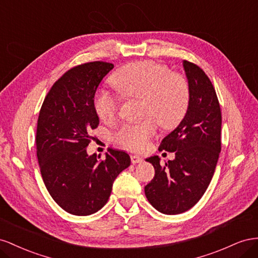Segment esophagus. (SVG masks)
Instances as JSON below:
<instances>
[{"mask_svg":"<svg viewBox=\"0 0 258 258\" xmlns=\"http://www.w3.org/2000/svg\"><path fill=\"white\" fill-rule=\"evenodd\" d=\"M131 161H132V163H133V164L141 163V162L143 161V158L139 157V156H131Z\"/></svg>","mask_w":258,"mask_h":258,"instance_id":"1","label":"esophagus"}]
</instances>
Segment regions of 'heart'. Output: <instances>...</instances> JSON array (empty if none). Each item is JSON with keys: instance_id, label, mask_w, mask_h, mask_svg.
I'll return each instance as SVG.
<instances>
[{"instance_id": "1", "label": "heart", "mask_w": 258, "mask_h": 258, "mask_svg": "<svg viewBox=\"0 0 258 258\" xmlns=\"http://www.w3.org/2000/svg\"><path fill=\"white\" fill-rule=\"evenodd\" d=\"M111 81L123 97L143 98L144 114L154 117L162 127H176L187 113L188 81L178 73H171L164 64L150 60L132 62L114 72ZM120 105V96L107 90H99L95 95L94 107L101 120H113ZM154 119L147 117L122 125L115 133L116 142L130 150H144L157 134L158 124Z\"/></svg>"}]
</instances>
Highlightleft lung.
Returning <instances> with one entry per match:
<instances>
[{"instance_id": "8db88e82", "label": "left lung", "mask_w": 258, "mask_h": 258, "mask_svg": "<svg viewBox=\"0 0 258 258\" xmlns=\"http://www.w3.org/2000/svg\"><path fill=\"white\" fill-rule=\"evenodd\" d=\"M190 88L187 113L162 141L159 150L175 152V159L160 164V158L146 159L154 177L145 187L152 207L167 215L180 214L198 203L207 191L222 149V112L215 88L199 66L183 60Z\"/></svg>"}]
</instances>
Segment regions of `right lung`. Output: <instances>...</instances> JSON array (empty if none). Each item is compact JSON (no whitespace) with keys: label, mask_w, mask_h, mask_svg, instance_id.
Segmentation results:
<instances>
[{"label":"right lung","mask_w":258,"mask_h":258,"mask_svg":"<svg viewBox=\"0 0 258 258\" xmlns=\"http://www.w3.org/2000/svg\"><path fill=\"white\" fill-rule=\"evenodd\" d=\"M112 69L104 61L71 68L51 86L40 110L35 144L42 178L54 201L72 215L99 211L116 176L131 164L124 151L110 149L104 160L86 152L99 124L95 93Z\"/></svg>","instance_id":"obj_1"}]
</instances>
